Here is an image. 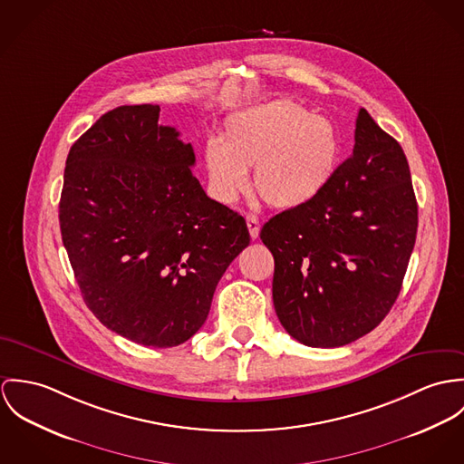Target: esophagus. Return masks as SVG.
<instances>
[{"label":"esophagus","instance_id":"esophagus-1","mask_svg":"<svg viewBox=\"0 0 464 464\" xmlns=\"http://www.w3.org/2000/svg\"><path fill=\"white\" fill-rule=\"evenodd\" d=\"M246 222H247V227H249V235H251V238H253V240H256L257 237H259V220H257L256 215L247 213Z\"/></svg>","mask_w":464,"mask_h":464}]
</instances>
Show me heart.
Returning a JSON list of instances; mask_svg holds the SVG:
<instances>
[{
	"label": "heart",
	"instance_id": "1",
	"mask_svg": "<svg viewBox=\"0 0 464 464\" xmlns=\"http://www.w3.org/2000/svg\"><path fill=\"white\" fill-rule=\"evenodd\" d=\"M342 139L336 126L292 100L255 104L229 115L220 140L205 146V169L213 198L233 203L255 167L257 196L279 209L303 207L333 181Z\"/></svg>",
	"mask_w": 464,
	"mask_h": 464
}]
</instances>
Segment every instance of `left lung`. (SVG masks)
<instances>
[{"label":"left lung","instance_id":"left-lung-1","mask_svg":"<svg viewBox=\"0 0 464 464\" xmlns=\"http://www.w3.org/2000/svg\"><path fill=\"white\" fill-rule=\"evenodd\" d=\"M354 150L313 201L261 227L274 256L272 299L286 333L342 347L395 304L411 257L418 207L401 144L360 108Z\"/></svg>","mask_w":464,"mask_h":464}]
</instances>
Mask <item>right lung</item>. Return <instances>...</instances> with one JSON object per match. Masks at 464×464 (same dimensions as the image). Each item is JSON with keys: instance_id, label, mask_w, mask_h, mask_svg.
Returning <instances> with one entry per match:
<instances>
[{"instance_id": "obj_1", "label": "right lung", "mask_w": 464, "mask_h": 464, "mask_svg": "<svg viewBox=\"0 0 464 464\" xmlns=\"http://www.w3.org/2000/svg\"><path fill=\"white\" fill-rule=\"evenodd\" d=\"M158 117V104L117 106L72 144L58 218L96 318L167 349L203 327L217 283L251 237L242 215L208 198L192 146Z\"/></svg>"}]
</instances>
